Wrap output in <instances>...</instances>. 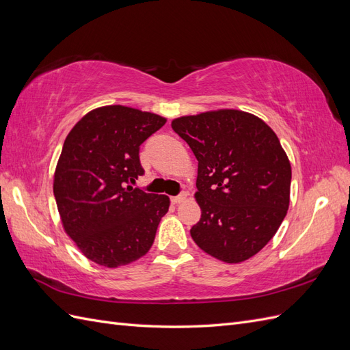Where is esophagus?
I'll list each match as a JSON object with an SVG mask.
<instances>
[{
    "instance_id": "esophagus-1",
    "label": "esophagus",
    "mask_w": 350,
    "mask_h": 350,
    "mask_svg": "<svg viewBox=\"0 0 350 350\" xmlns=\"http://www.w3.org/2000/svg\"><path fill=\"white\" fill-rule=\"evenodd\" d=\"M187 197H188L187 193H181V194H178L175 197H171V201L174 204H179V203H183V201H185Z\"/></svg>"
}]
</instances>
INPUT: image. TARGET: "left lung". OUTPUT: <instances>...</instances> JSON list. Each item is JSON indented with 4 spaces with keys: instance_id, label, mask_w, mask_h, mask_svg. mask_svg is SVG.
Here are the masks:
<instances>
[{
    "instance_id": "1",
    "label": "left lung",
    "mask_w": 350,
    "mask_h": 350,
    "mask_svg": "<svg viewBox=\"0 0 350 350\" xmlns=\"http://www.w3.org/2000/svg\"><path fill=\"white\" fill-rule=\"evenodd\" d=\"M171 125L198 161L201 219L191 238L225 262L256 256L289 208L292 169L278 135L258 116L237 109L181 116Z\"/></svg>"
}]
</instances>
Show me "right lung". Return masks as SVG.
I'll use <instances>...</instances> for the list:
<instances>
[{
    "mask_svg": "<svg viewBox=\"0 0 350 350\" xmlns=\"http://www.w3.org/2000/svg\"><path fill=\"white\" fill-rule=\"evenodd\" d=\"M166 118L122 105L93 109L72 126L54 175L67 235L84 257L115 269L150 250L169 197L133 188L144 174L140 146Z\"/></svg>",
    "mask_w": 350,
    "mask_h": 350,
    "instance_id": "add662e5",
    "label": "right lung"
}]
</instances>
